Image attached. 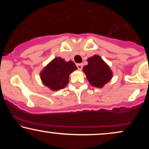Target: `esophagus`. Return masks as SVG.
<instances>
[{
    "label": "esophagus",
    "mask_w": 149,
    "mask_h": 149,
    "mask_svg": "<svg viewBox=\"0 0 149 149\" xmlns=\"http://www.w3.org/2000/svg\"><path fill=\"white\" fill-rule=\"evenodd\" d=\"M77 67H78V70H82V69H83V64H77Z\"/></svg>",
    "instance_id": "esophagus-1"
}]
</instances>
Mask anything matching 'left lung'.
<instances>
[{
  "label": "left lung",
  "mask_w": 149,
  "mask_h": 149,
  "mask_svg": "<svg viewBox=\"0 0 149 149\" xmlns=\"http://www.w3.org/2000/svg\"><path fill=\"white\" fill-rule=\"evenodd\" d=\"M88 64L83 67V71L92 86L102 88L112 78L110 68L99 55L88 59Z\"/></svg>",
  "instance_id": "1"
}]
</instances>
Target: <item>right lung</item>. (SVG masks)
<instances>
[{"mask_svg": "<svg viewBox=\"0 0 149 149\" xmlns=\"http://www.w3.org/2000/svg\"><path fill=\"white\" fill-rule=\"evenodd\" d=\"M77 69L72 61H65L60 57L54 58L40 73L44 85L52 90L64 88L69 83L70 73Z\"/></svg>", "mask_w": 149, "mask_h": 149, "instance_id": "add662e5", "label": "right lung"}]
</instances>
